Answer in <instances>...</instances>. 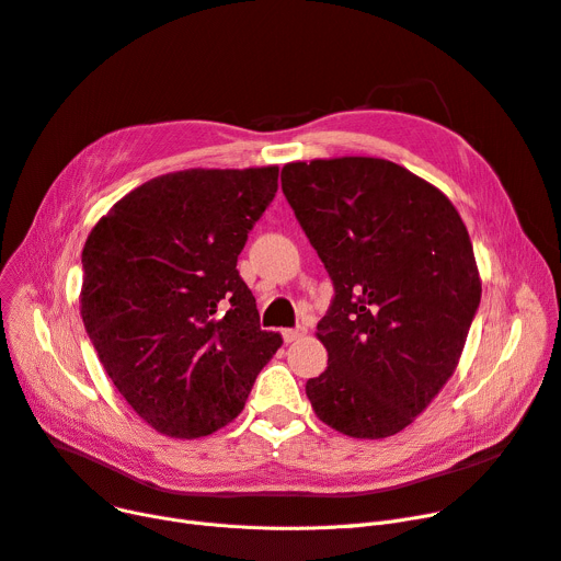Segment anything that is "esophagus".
<instances>
[{"mask_svg": "<svg viewBox=\"0 0 561 561\" xmlns=\"http://www.w3.org/2000/svg\"><path fill=\"white\" fill-rule=\"evenodd\" d=\"M301 335H306V329H285L283 331V340L289 344V342H297Z\"/></svg>", "mask_w": 561, "mask_h": 561, "instance_id": "obj_1", "label": "esophagus"}]
</instances>
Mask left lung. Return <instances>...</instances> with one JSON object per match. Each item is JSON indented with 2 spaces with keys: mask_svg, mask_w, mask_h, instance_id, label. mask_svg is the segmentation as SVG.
I'll return each mask as SVG.
<instances>
[{
  "mask_svg": "<svg viewBox=\"0 0 561 561\" xmlns=\"http://www.w3.org/2000/svg\"><path fill=\"white\" fill-rule=\"evenodd\" d=\"M280 182L335 285L312 411L344 436H394L455 375L482 299L466 224L438 186L381 157L289 162Z\"/></svg>",
  "mask_w": 561,
  "mask_h": 561,
  "instance_id": "left-lung-1",
  "label": "left lung"
}]
</instances>
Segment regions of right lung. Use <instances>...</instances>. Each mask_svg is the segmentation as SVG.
<instances>
[{
  "instance_id": "add662e5",
  "label": "right lung",
  "mask_w": 561,
  "mask_h": 561,
  "mask_svg": "<svg viewBox=\"0 0 561 561\" xmlns=\"http://www.w3.org/2000/svg\"><path fill=\"white\" fill-rule=\"evenodd\" d=\"M276 192L278 167L175 171L131 190L89 232L82 322L125 402L159 434L192 440L230 424L280 350L237 272Z\"/></svg>"
}]
</instances>
